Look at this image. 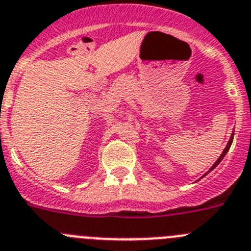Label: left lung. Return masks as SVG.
<instances>
[{
  "instance_id": "8db88e82",
  "label": "left lung",
  "mask_w": 251,
  "mask_h": 251,
  "mask_svg": "<svg viewBox=\"0 0 251 251\" xmlns=\"http://www.w3.org/2000/svg\"><path fill=\"white\" fill-rule=\"evenodd\" d=\"M233 139H234V133H231V135H230V139H229V142H227L226 147H225V149H224V151H223V153L220 154V157L218 158V160H217V162H215L214 164H213V165H211L210 168H209L208 173H210V172L213 171V169H214L215 167H218V165H219V163L222 162V160H223V158L225 157V154H226V153H227V151H229V149H230V146H231V143H233ZM208 173H205V174H204L203 176H205L206 174H208ZM203 176H201V178H203Z\"/></svg>"
}]
</instances>
